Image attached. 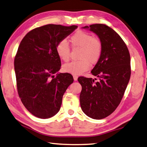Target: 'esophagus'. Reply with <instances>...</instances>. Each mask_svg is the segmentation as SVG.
<instances>
[{"label":"esophagus","instance_id":"obj_1","mask_svg":"<svg viewBox=\"0 0 147 147\" xmlns=\"http://www.w3.org/2000/svg\"><path fill=\"white\" fill-rule=\"evenodd\" d=\"M78 76H74V81H77V80H78Z\"/></svg>","mask_w":147,"mask_h":147}]
</instances>
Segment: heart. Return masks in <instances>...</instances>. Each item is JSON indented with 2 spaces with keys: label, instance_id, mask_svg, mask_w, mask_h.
I'll use <instances>...</instances> for the list:
<instances>
[{
  "label": "heart",
  "instance_id": "obj_1",
  "mask_svg": "<svg viewBox=\"0 0 147 147\" xmlns=\"http://www.w3.org/2000/svg\"><path fill=\"white\" fill-rule=\"evenodd\" d=\"M70 42L74 47L81 48L79 55L80 61H73L63 66V70L72 75H80L90 68V63L96 64L102 54V44L99 38L94 37L89 33L78 31L71 35ZM56 52L59 57L68 62L70 57V48L66 40H62L56 46Z\"/></svg>",
  "mask_w": 147,
  "mask_h": 147
}]
</instances>
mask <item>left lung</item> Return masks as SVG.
<instances>
[{
	"label": "left lung",
	"mask_w": 147,
	"mask_h": 147,
	"mask_svg": "<svg viewBox=\"0 0 147 147\" xmlns=\"http://www.w3.org/2000/svg\"><path fill=\"white\" fill-rule=\"evenodd\" d=\"M98 36L102 54L91 73L99 79L79 77L82 86L80 105L83 112L94 119H101L117 109L130 80V56L121 37L108 26L95 24L83 27Z\"/></svg>",
	"instance_id": "left-lung-1"
}]
</instances>
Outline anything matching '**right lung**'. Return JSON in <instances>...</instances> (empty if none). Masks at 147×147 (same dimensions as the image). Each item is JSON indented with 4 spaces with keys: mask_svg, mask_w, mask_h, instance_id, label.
<instances>
[{
    "mask_svg": "<svg viewBox=\"0 0 147 147\" xmlns=\"http://www.w3.org/2000/svg\"><path fill=\"white\" fill-rule=\"evenodd\" d=\"M78 28L47 24L28 32L20 42L14 67L20 100L31 114L41 119L57 113L66 89L74 82L68 73H57L61 66L57 43Z\"/></svg>",
    "mask_w": 147,
    "mask_h": 147,
    "instance_id": "add662e5",
    "label": "right lung"
}]
</instances>
